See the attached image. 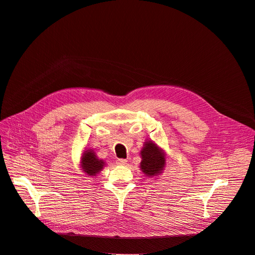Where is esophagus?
Segmentation results:
<instances>
[{
  "label": "esophagus",
  "mask_w": 255,
  "mask_h": 255,
  "mask_svg": "<svg viewBox=\"0 0 255 255\" xmlns=\"http://www.w3.org/2000/svg\"><path fill=\"white\" fill-rule=\"evenodd\" d=\"M127 164V159H125V158H119V159H117V165H119V166H124V165H126Z\"/></svg>",
  "instance_id": "obj_1"
}]
</instances>
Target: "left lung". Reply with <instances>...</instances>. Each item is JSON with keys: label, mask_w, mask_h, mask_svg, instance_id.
Returning <instances> with one entry per match:
<instances>
[{"label": "left lung", "mask_w": 255, "mask_h": 255, "mask_svg": "<svg viewBox=\"0 0 255 255\" xmlns=\"http://www.w3.org/2000/svg\"><path fill=\"white\" fill-rule=\"evenodd\" d=\"M140 157V170L146 177H157L164 172L167 164V153L152 140H146L143 143Z\"/></svg>", "instance_id": "8db88e82"}]
</instances>
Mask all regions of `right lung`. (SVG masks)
Wrapping results in <instances>:
<instances>
[{
    "label": "right lung",
    "mask_w": 255,
    "mask_h": 255,
    "mask_svg": "<svg viewBox=\"0 0 255 255\" xmlns=\"http://www.w3.org/2000/svg\"><path fill=\"white\" fill-rule=\"evenodd\" d=\"M106 161L99 158L92 148H85L80 157V170L90 177H96L106 166Z\"/></svg>",
    "instance_id": "add662e5"
}]
</instances>
